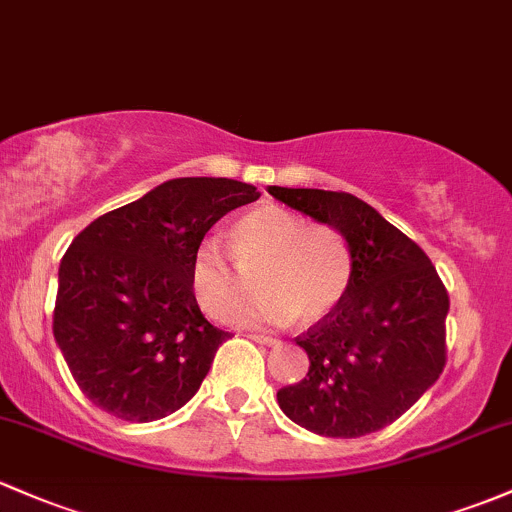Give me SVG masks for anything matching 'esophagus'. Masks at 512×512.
<instances>
[{
    "label": "esophagus",
    "instance_id": "34e87169",
    "mask_svg": "<svg viewBox=\"0 0 512 512\" xmlns=\"http://www.w3.org/2000/svg\"><path fill=\"white\" fill-rule=\"evenodd\" d=\"M249 339H254L258 344H266V346H273L278 344L276 337H271V334H249Z\"/></svg>",
    "mask_w": 512,
    "mask_h": 512
}]
</instances>
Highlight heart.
Instances as JSON below:
<instances>
[{"label": "heart", "mask_w": 512, "mask_h": 512, "mask_svg": "<svg viewBox=\"0 0 512 512\" xmlns=\"http://www.w3.org/2000/svg\"><path fill=\"white\" fill-rule=\"evenodd\" d=\"M232 254L214 236L197 244L190 285L212 320L227 322L261 280L266 293L236 315L241 324L320 322L337 310L351 283V254L342 234L302 214L263 205L236 219Z\"/></svg>", "instance_id": "1"}]
</instances>
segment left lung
<instances>
[{
	"instance_id": "8db88e82",
	"label": "left lung",
	"mask_w": 512,
	"mask_h": 512,
	"mask_svg": "<svg viewBox=\"0 0 512 512\" xmlns=\"http://www.w3.org/2000/svg\"><path fill=\"white\" fill-rule=\"evenodd\" d=\"M268 192L337 229L351 254L344 300L295 339L310 371L278 390L280 410L322 437L383 430L444 371L447 288L430 256L359 197L278 185Z\"/></svg>"
}]
</instances>
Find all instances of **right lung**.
<instances>
[{
	"instance_id": "1",
	"label": "right lung",
	"mask_w": 512,
	"mask_h": 512,
	"mask_svg": "<svg viewBox=\"0 0 512 512\" xmlns=\"http://www.w3.org/2000/svg\"><path fill=\"white\" fill-rule=\"evenodd\" d=\"M258 200L229 178H175L87 224L58 271L53 337L82 393L151 422L197 393L232 334L197 307L190 263L227 212Z\"/></svg>"
}]
</instances>
